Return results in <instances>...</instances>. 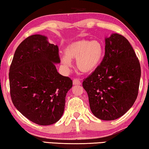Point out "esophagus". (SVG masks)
Listing matches in <instances>:
<instances>
[{"label":"esophagus","instance_id":"esophagus-1","mask_svg":"<svg viewBox=\"0 0 149 149\" xmlns=\"http://www.w3.org/2000/svg\"><path fill=\"white\" fill-rule=\"evenodd\" d=\"M81 84V80L79 79H74V80H73V85H80Z\"/></svg>","mask_w":149,"mask_h":149}]
</instances>
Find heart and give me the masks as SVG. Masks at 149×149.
Segmentation results:
<instances>
[{
    "label": "heart",
    "mask_w": 149,
    "mask_h": 149,
    "mask_svg": "<svg viewBox=\"0 0 149 149\" xmlns=\"http://www.w3.org/2000/svg\"><path fill=\"white\" fill-rule=\"evenodd\" d=\"M103 56V47L98 40L81 39L71 42L61 57L65 68L72 66V59H77V66L81 72L91 73L99 66Z\"/></svg>",
    "instance_id": "1"
}]
</instances>
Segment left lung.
<instances>
[{
	"label": "left lung",
	"mask_w": 149,
	"mask_h": 149,
	"mask_svg": "<svg viewBox=\"0 0 149 149\" xmlns=\"http://www.w3.org/2000/svg\"><path fill=\"white\" fill-rule=\"evenodd\" d=\"M141 69L130 42L121 34L105 38V55L83 80L89 107L97 118L111 121L129 111L137 98Z\"/></svg>",
	"instance_id": "1"
}]
</instances>
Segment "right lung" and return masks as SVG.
Instances as JSON below:
<instances>
[{"mask_svg": "<svg viewBox=\"0 0 149 149\" xmlns=\"http://www.w3.org/2000/svg\"><path fill=\"white\" fill-rule=\"evenodd\" d=\"M59 49L46 36L34 34L15 50L9 69L10 94L15 107L40 125L56 123L64 113L72 81L59 74Z\"/></svg>", "mask_w": 149, "mask_h": 149, "instance_id": "add662e5", "label": "right lung"}]
</instances>
